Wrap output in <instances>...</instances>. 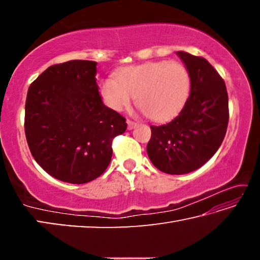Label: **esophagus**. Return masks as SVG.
<instances>
[{
    "label": "esophagus",
    "instance_id": "esophagus-1",
    "mask_svg": "<svg viewBox=\"0 0 260 260\" xmlns=\"http://www.w3.org/2000/svg\"><path fill=\"white\" fill-rule=\"evenodd\" d=\"M138 126V124H136L135 121H132V120H127V127H128V129H134L135 127Z\"/></svg>",
    "mask_w": 260,
    "mask_h": 260
}]
</instances>
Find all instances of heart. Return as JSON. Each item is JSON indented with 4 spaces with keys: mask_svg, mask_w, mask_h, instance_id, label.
<instances>
[{
    "mask_svg": "<svg viewBox=\"0 0 260 260\" xmlns=\"http://www.w3.org/2000/svg\"><path fill=\"white\" fill-rule=\"evenodd\" d=\"M190 90L187 69L177 61H148L120 70L116 79L108 78L101 86L104 104L121 111L132 96L149 119L169 120L180 112Z\"/></svg>",
    "mask_w": 260,
    "mask_h": 260,
    "instance_id": "obj_1",
    "label": "heart"
}]
</instances>
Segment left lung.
Wrapping results in <instances>:
<instances>
[{"mask_svg": "<svg viewBox=\"0 0 260 260\" xmlns=\"http://www.w3.org/2000/svg\"><path fill=\"white\" fill-rule=\"evenodd\" d=\"M177 55L189 73L190 94L172 121L150 126L147 152L158 170L179 175L200 169L217 152L226 135L230 112L225 81L212 65L188 52Z\"/></svg>", "mask_w": 260, "mask_h": 260, "instance_id": "obj_1", "label": "left lung"}]
</instances>
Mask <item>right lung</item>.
I'll return each instance as SVG.
<instances>
[{"instance_id":"1","label":"right lung","mask_w":260,"mask_h":260,"mask_svg":"<svg viewBox=\"0 0 260 260\" xmlns=\"http://www.w3.org/2000/svg\"><path fill=\"white\" fill-rule=\"evenodd\" d=\"M93 60L51 65L32 82L25 104V134L34 159L69 183L99 178L111 161L112 140L126 119L105 107Z\"/></svg>"}]
</instances>
